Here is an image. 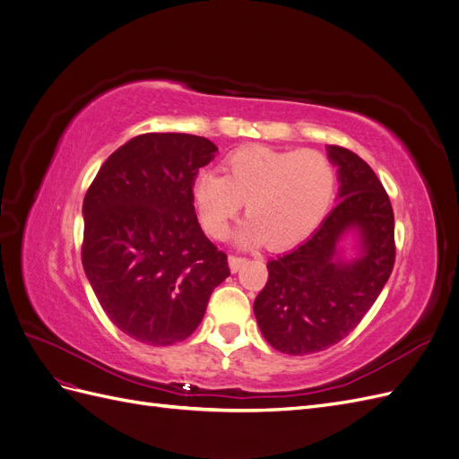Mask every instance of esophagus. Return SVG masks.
Returning <instances> with one entry per match:
<instances>
[{
  "mask_svg": "<svg viewBox=\"0 0 459 459\" xmlns=\"http://www.w3.org/2000/svg\"><path fill=\"white\" fill-rule=\"evenodd\" d=\"M228 262H230V268H231V272H238L243 264L247 262V258H243V256H235V255H231L230 258H228Z\"/></svg>",
  "mask_w": 459,
  "mask_h": 459,
  "instance_id": "esophagus-1",
  "label": "esophagus"
}]
</instances>
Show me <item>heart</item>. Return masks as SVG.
Returning a JSON list of instances; mask_svg holds the SVG:
<instances>
[{
    "instance_id": "1",
    "label": "heart",
    "mask_w": 459,
    "mask_h": 459,
    "mask_svg": "<svg viewBox=\"0 0 459 459\" xmlns=\"http://www.w3.org/2000/svg\"><path fill=\"white\" fill-rule=\"evenodd\" d=\"M337 193V172L324 152L248 145L230 152L224 176L201 172L193 182L199 220L212 238H226L247 201L239 241L287 248L322 224Z\"/></svg>"
}]
</instances>
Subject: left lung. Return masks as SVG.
<instances>
[{
	"instance_id": "left-lung-1",
	"label": "left lung",
	"mask_w": 459,
	"mask_h": 459,
	"mask_svg": "<svg viewBox=\"0 0 459 459\" xmlns=\"http://www.w3.org/2000/svg\"><path fill=\"white\" fill-rule=\"evenodd\" d=\"M339 172V203L310 238L268 262L255 300L258 327L275 351L304 356L342 341L377 300L394 266V214L379 178L356 152L327 145ZM359 255L340 258L346 232Z\"/></svg>"
}]
</instances>
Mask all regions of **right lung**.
<instances>
[{
	"instance_id": "add662e5",
	"label": "right lung",
	"mask_w": 459,
	"mask_h": 459,
	"mask_svg": "<svg viewBox=\"0 0 459 459\" xmlns=\"http://www.w3.org/2000/svg\"><path fill=\"white\" fill-rule=\"evenodd\" d=\"M216 151L199 135L142 134L103 162L86 193L82 264L110 322L135 341L187 339L230 275L193 206V182Z\"/></svg>"
}]
</instances>
